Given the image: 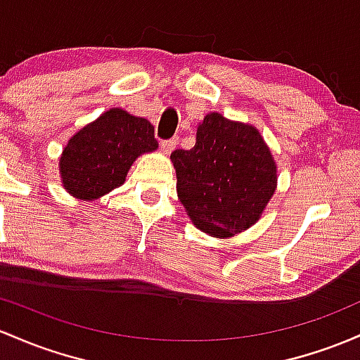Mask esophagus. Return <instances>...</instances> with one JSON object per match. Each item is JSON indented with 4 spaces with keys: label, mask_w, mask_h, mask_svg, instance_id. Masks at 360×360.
Here are the masks:
<instances>
[{
    "label": "esophagus",
    "mask_w": 360,
    "mask_h": 360,
    "mask_svg": "<svg viewBox=\"0 0 360 360\" xmlns=\"http://www.w3.org/2000/svg\"><path fill=\"white\" fill-rule=\"evenodd\" d=\"M177 145V138H169V140H162L160 141V148L164 153H171Z\"/></svg>",
    "instance_id": "esophagus-1"
}]
</instances>
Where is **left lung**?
Masks as SVG:
<instances>
[{"label": "left lung", "instance_id": "8db88e82", "mask_svg": "<svg viewBox=\"0 0 360 360\" xmlns=\"http://www.w3.org/2000/svg\"><path fill=\"white\" fill-rule=\"evenodd\" d=\"M177 196L198 229L217 238L259 219L276 186V167L262 135L220 114L205 117L196 145L174 150Z\"/></svg>", "mask_w": 360, "mask_h": 360}]
</instances>
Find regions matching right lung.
I'll return each mask as SVG.
<instances>
[{"instance_id": "obj_1", "label": "right lung", "mask_w": 360, "mask_h": 360, "mask_svg": "<svg viewBox=\"0 0 360 360\" xmlns=\"http://www.w3.org/2000/svg\"><path fill=\"white\" fill-rule=\"evenodd\" d=\"M157 147L147 120L110 109L68 141L59 160L63 184L77 198H98L124 183L138 155Z\"/></svg>"}]
</instances>
